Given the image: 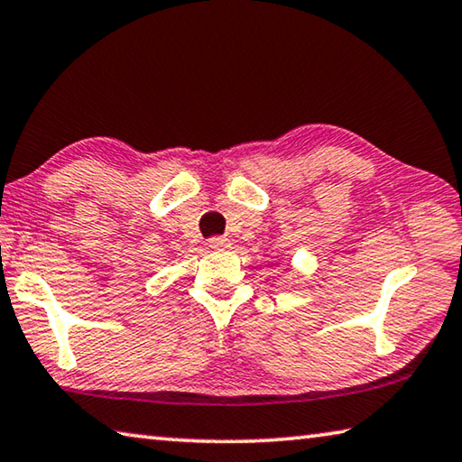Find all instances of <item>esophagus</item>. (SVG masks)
Wrapping results in <instances>:
<instances>
[{
    "mask_svg": "<svg viewBox=\"0 0 462 462\" xmlns=\"http://www.w3.org/2000/svg\"><path fill=\"white\" fill-rule=\"evenodd\" d=\"M229 245H231V241L223 237V236H215V237L208 239V247L217 249V252H221V249H226Z\"/></svg>",
    "mask_w": 462,
    "mask_h": 462,
    "instance_id": "34e87169",
    "label": "esophagus"
}]
</instances>
